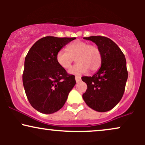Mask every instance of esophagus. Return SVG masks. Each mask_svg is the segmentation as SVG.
Here are the masks:
<instances>
[{"label": "esophagus", "instance_id": "34e87169", "mask_svg": "<svg viewBox=\"0 0 145 145\" xmlns=\"http://www.w3.org/2000/svg\"><path fill=\"white\" fill-rule=\"evenodd\" d=\"M76 82H80V80H81V77L80 76H76Z\"/></svg>", "mask_w": 145, "mask_h": 145}]
</instances>
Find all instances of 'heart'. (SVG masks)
Segmentation results:
<instances>
[{
	"instance_id": "b5f03b06",
	"label": "heart",
	"mask_w": 145,
	"mask_h": 145,
	"mask_svg": "<svg viewBox=\"0 0 145 145\" xmlns=\"http://www.w3.org/2000/svg\"><path fill=\"white\" fill-rule=\"evenodd\" d=\"M65 50H60L56 54L58 64L65 69L71 67L75 59L76 64L69 69L71 74L80 75L88 70L95 71L100 67L102 56L100 50L95 45H89L82 41H75Z\"/></svg>"
}]
</instances>
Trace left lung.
<instances>
[{
    "label": "left lung",
    "instance_id": "left-lung-1",
    "mask_svg": "<svg viewBox=\"0 0 145 145\" xmlns=\"http://www.w3.org/2000/svg\"><path fill=\"white\" fill-rule=\"evenodd\" d=\"M92 41L100 50L101 67L92 77L83 76L87 84L82 95L89 107L97 112H107L116 106L123 95L128 72L123 53L112 40L103 36L84 37Z\"/></svg>",
    "mask_w": 145,
    "mask_h": 145
}]
</instances>
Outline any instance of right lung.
<instances>
[{"instance_id":"obj_1","label":"right lung","mask_w":145,"mask_h":145,"mask_svg":"<svg viewBox=\"0 0 145 145\" xmlns=\"http://www.w3.org/2000/svg\"><path fill=\"white\" fill-rule=\"evenodd\" d=\"M75 37L47 36L36 41L24 61L22 81L30 104L44 114H52L64 106L76 84L74 75L58 64L56 56Z\"/></svg>"}]
</instances>
